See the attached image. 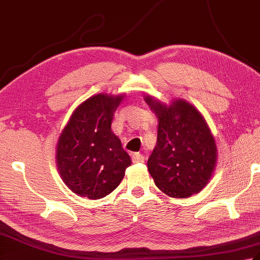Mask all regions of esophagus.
<instances>
[{
  "instance_id": "esophagus-1",
  "label": "esophagus",
  "mask_w": 260,
  "mask_h": 260,
  "mask_svg": "<svg viewBox=\"0 0 260 260\" xmlns=\"http://www.w3.org/2000/svg\"><path fill=\"white\" fill-rule=\"evenodd\" d=\"M132 161L134 163H143L145 161V156L141 153H134L133 155H132Z\"/></svg>"
}]
</instances>
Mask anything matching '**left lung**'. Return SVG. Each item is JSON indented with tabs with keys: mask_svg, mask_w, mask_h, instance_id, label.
Returning <instances> with one entry per match:
<instances>
[{
	"mask_svg": "<svg viewBox=\"0 0 260 260\" xmlns=\"http://www.w3.org/2000/svg\"><path fill=\"white\" fill-rule=\"evenodd\" d=\"M145 102L158 118L157 141L147 168L165 194L187 198L200 192L211 178L217 162V146L206 120L182 99L170 106Z\"/></svg>",
	"mask_w": 260,
	"mask_h": 260,
	"instance_id": "left-lung-1",
	"label": "left lung"
}]
</instances>
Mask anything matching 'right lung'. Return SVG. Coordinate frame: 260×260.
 Listing matches in <instances>:
<instances>
[{"label":"right lung","instance_id":"right-lung-1","mask_svg":"<svg viewBox=\"0 0 260 260\" xmlns=\"http://www.w3.org/2000/svg\"><path fill=\"white\" fill-rule=\"evenodd\" d=\"M121 96L98 93L76 108L59 137L58 170L71 191L102 199L123 180L132 159L112 132L113 115Z\"/></svg>","mask_w":260,"mask_h":260}]
</instances>
